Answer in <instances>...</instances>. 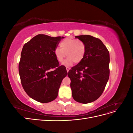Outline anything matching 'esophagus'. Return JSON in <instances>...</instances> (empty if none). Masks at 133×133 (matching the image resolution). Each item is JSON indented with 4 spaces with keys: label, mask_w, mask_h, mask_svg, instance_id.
<instances>
[{
    "label": "esophagus",
    "mask_w": 133,
    "mask_h": 133,
    "mask_svg": "<svg viewBox=\"0 0 133 133\" xmlns=\"http://www.w3.org/2000/svg\"><path fill=\"white\" fill-rule=\"evenodd\" d=\"M66 69L67 72H68V71H69V70H70V68H69V67H66Z\"/></svg>",
    "instance_id": "esophagus-1"
}]
</instances>
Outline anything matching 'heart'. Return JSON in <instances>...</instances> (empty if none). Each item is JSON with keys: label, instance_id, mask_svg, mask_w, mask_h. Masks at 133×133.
<instances>
[{"label": "heart", "instance_id": "1", "mask_svg": "<svg viewBox=\"0 0 133 133\" xmlns=\"http://www.w3.org/2000/svg\"><path fill=\"white\" fill-rule=\"evenodd\" d=\"M61 48H57L54 50L55 57L60 63L63 62L65 57H68L63 64L70 65L74 62L79 63L83 60L85 53V45L79 40L66 39L60 44Z\"/></svg>", "mask_w": 133, "mask_h": 133}]
</instances>
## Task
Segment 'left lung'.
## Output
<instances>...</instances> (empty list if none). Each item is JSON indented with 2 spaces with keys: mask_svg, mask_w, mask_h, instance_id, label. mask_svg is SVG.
Returning a JSON list of instances; mask_svg holds the SVG:
<instances>
[{
  "mask_svg": "<svg viewBox=\"0 0 133 133\" xmlns=\"http://www.w3.org/2000/svg\"><path fill=\"white\" fill-rule=\"evenodd\" d=\"M85 45L84 58L68 72L72 96L87 104L98 99L109 78V52L98 38L89 35L75 36Z\"/></svg>",
  "mask_w": 133,
  "mask_h": 133,
  "instance_id": "8db88e82",
  "label": "left lung"
}]
</instances>
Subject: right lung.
I'll return each mask as SVG.
<instances>
[{
    "label": "right lung",
    "mask_w": 133,
    "mask_h": 133,
    "mask_svg": "<svg viewBox=\"0 0 133 133\" xmlns=\"http://www.w3.org/2000/svg\"><path fill=\"white\" fill-rule=\"evenodd\" d=\"M64 38L38 34L23 47L19 64L21 83L26 93L38 102L46 103L57 98L60 84L68 74L66 68L59 66L54 53Z\"/></svg>",
    "instance_id": "1"
}]
</instances>
